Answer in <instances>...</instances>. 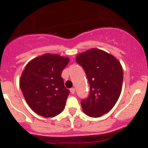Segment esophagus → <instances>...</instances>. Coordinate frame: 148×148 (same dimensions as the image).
Here are the masks:
<instances>
[{"instance_id": "34e87169", "label": "esophagus", "mask_w": 148, "mask_h": 148, "mask_svg": "<svg viewBox=\"0 0 148 148\" xmlns=\"http://www.w3.org/2000/svg\"><path fill=\"white\" fill-rule=\"evenodd\" d=\"M75 88H74V87H73V88H71L70 89V92H71L72 94H74L75 93Z\"/></svg>"}]
</instances>
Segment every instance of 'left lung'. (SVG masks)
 Listing matches in <instances>:
<instances>
[{
	"label": "left lung",
	"instance_id": "obj_1",
	"mask_svg": "<svg viewBox=\"0 0 148 148\" xmlns=\"http://www.w3.org/2000/svg\"><path fill=\"white\" fill-rule=\"evenodd\" d=\"M76 62L85 72L90 87L88 97L81 101L83 111L90 117H100L108 113L119 98L122 66L112 55L98 49L79 54Z\"/></svg>",
	"mask_w": 148,
	"mask_h": 148
}]
</instances>
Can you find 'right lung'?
<instances>
[{
    "instance_id": "obj_1",
    "label": "right lung",
    "mask_w": 148,
    "mask_h": 148,
    "mask_svg": "<svg viewBox=\"0 0 148 148\" xmlns=\"http://www.w3.org/2000/svg\"><path fill=\"white\" fill-rule=\"evenodd\" d=\"M69 61L59 55L45 54L26 66L20 87L28 105L37 114L54 117L64 108L70 90L65 87L61 73Z\"/></svg>"
}]
</instances>
